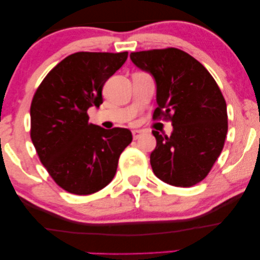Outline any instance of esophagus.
<instances>
[{"label": "esophagus", "instance_id": "obj_1", "mask_svg": "<svg viewBox=\"0 0 260 260\" xmlns=\"http://www.w3.org/2000/svg\"><path fill=\"white\" fill-rule=\"evenodd\" d=\"M143 134L142 130H134L133 131V136H134V139H138L140 137V135Z\"/></svg>", "mask_w": 260, "mask_h": 260}]
</instances>
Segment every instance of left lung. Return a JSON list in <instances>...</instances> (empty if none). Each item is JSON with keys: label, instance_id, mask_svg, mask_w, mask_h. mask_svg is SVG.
<instances>
[{"label": "left lung", "instance_id": "left-lung-1", "mask_svg": "<svg viewBox=\"0 0 260 260\" xmlns=\"http://www.w3.org/2000/svg\"><path fill=\"white\" fill-rule=\"evenodd\" d=\"M130 58L155 80L153 117H168L173 125L169 137L152 131L153 173L174 186L197 184L213 167L227 136V105L218 84L202 63L177 48L131 53Z\"/></svg>", "mask_w": 260, "mask_h": 260}]
</instances>
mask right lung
Listing matches in <instances>:
<instances>
[{"label":"right lung","mask_w":260,"mask_h":260,"mask_svg":"<svg viewBox=\"0 0 260 260\" xmlns=\"http://www.w3.org/2000/svg\"><path fill=\"white\" fill-rule=\"evenodd\" d=\"M127 52L71 54L49 71L33 96L31 139L41 164L62 189L91 194L108 185L133 140L125 127L88 123L102 104V87L124 64Z\"/></svg>","instance_id":"obj_1"}]
</instances>
